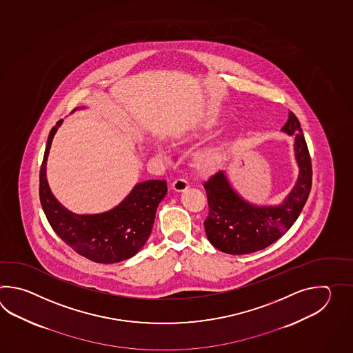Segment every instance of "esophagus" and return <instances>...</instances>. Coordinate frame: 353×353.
Segmentation results:
<instances>
[{
    "instance_id": "34e87169",
    "label": "esophagus",
    "mask_w": 353,
    "mask_h": 353,
    "mask_svg": "<svg viewBox=\"0 0 353 353\" xmlns=\"http://www.w3.org/2000/svg\"><path fill=\"white\" fill-rule=\"evenodd\" d=\"M172 187H173L174 190L175 192H184V190H187L188 187H189V184H188V181L185 179H176L174 180L173 184H172Z\"/></svg>"
}]
</instances>
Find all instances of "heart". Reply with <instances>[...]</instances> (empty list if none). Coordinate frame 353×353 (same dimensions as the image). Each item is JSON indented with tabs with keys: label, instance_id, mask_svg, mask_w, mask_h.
<instances>
[{
	"label": "heart",
	"instance_id": "heart-1",
	"mask_svg": "<svg viewBox=\"0 0 353 353\" xmlns=\"http://www.w3.org/2000/svg\"><path fill=\"white\" fill-rule=\"evenodd\" d=\"M219 128V122L214 119L203 120L196 123L194 128H190L185 135L183 136V141L190 143L208 136L216 134ZM232 148V141L228 139H219L216 143H210L207 148L198 151L194 157V168L202 174L214 173L219 166L223 164L227 154ZM155 150L159 155H163L164 150L161 146L157 145Z\"/></svg>",
	"mask_w": 353,
	"mask_h": 353
}]
</instances>
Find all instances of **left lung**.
I'll list each match as a JSON object with an SVG mask.
<instances>
[{
  "instance_id": "left-lung-1",
  "label": "left lung",
  "mask_w": 353,
  "mask_h": 353,
  "mask_svg": "<svg viewBox=\"0 0 353 353\" xmlns=\"http://www.w3.org/2000/svg\"><path fill=\"white\" fill-rule=\"evenodd\" d=\"M281 131L295 136L294 155L299 174L280 204L257 205L248 202L232 187L223 170L204 183L210 207L204 230L210 243L219 251L245 255L263 250L285 234L299 217L312 188V161L299 120L292 111Z\"/></svg>"
}]
</instances>
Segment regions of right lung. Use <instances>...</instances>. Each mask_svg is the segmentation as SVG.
<instances>
[{"instance_id":"1","label":"right lung","mask_w":353,"mask_h":353,"mask_svg":"<svg viewBox=\"0 0 353 353\" xmlns=\"http://www.w3.org/2000/svg\"><path fill=\"white\" fill-rule=\"evenodd\" d=\"M61 123L63 120L58 121L49 134L40 169L39 194L46 218L60 239L88 260L99 263L128 260L140 251L150 236L159 203L168 192L166 181L146 180L136 184L119 205L103 213L70 212L54 196L46 179L49 151Z\"/></svg>"}]
</instances>
